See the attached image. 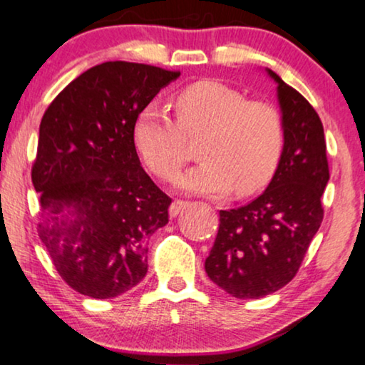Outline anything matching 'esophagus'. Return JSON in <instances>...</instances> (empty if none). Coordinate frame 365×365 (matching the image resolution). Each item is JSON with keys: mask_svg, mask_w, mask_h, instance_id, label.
Segmentation results:
<instances>
[{"mask_svg": "<svg viewBox=\"0 0 365 365\" xmlns=\"http://www.w3.org/2000/svg\"><path fill=\"white\" fill-rule=\"evenodd\" d=\"M187 207H188V202H183V200H175V202L170 205V208H168V213H170V217L175 218L177 215H180Z\"/></svg>", "mask_w": 365, "mask_h": 365, "instance_id": "1", "label": "esophagus"}]
</instances>
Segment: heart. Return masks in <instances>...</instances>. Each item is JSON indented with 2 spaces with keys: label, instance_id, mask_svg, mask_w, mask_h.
Instances as JSON below:
<instances>
[{
  "label": "heart",
  "instance_id": "1",
  "mask_svg": "<svg viewBox=\"0 0 365 365\" xmlns=\"http://www.w3.org/2000/svg\"><path fill=\"white\" fill-rule=\"evenodd\" d=\"M175 117L150 102L133 122V142L148 168L173 180L187 160L188 138L198 142L197 165L178 177L185 192L238 195L258 192L278 167L284 120L266 101H246L243 92L218 81L185 87L175 97Z\"/></svg>",
  "mask_w": 365,
  "mask_h": 365
}]
</instances>
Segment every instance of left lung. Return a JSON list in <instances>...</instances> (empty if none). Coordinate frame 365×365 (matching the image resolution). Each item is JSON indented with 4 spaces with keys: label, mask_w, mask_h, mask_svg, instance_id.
<instances>
[{
    "label": "left lung",
    "mask_w": 365,
    "mask_h": 365,
    "mask_svg": "<svg viewBox=\"0 0 365 365\" xmlns=\"http://www.w3.org/2000/svg\"><path fill=\"white\" fill-rule=\"evenodd\" d=\"M278 84L284 147L268 188L240 208L220 210L205 271L238 299H258L294 278L324 217L329 182L322 122L309 102L268 69Z\"/></svg>",
    "instance_id": "8db88e82"
}]
</instances>
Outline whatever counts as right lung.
Returning a JSON list of instances; mask_svg holds the SVG:
<instances>
[{
  "label": "right lung",
  "mask_w": 365,
  "mask_h": 365,
  "mask_svg": "<svg viewBox=\"0 0 365 365\" xmlns=\"http://www.w3.org/2000/svg\"><path fill=\"white\" fill-rule=\"evenodd\" d=\"M178 76L109 61L66 86L44 112L31 170L38 233L81 294L110 299L147 274L148 238L168 223L172 198L142 168L133 122Z\"/></svg>",
  "instance_id": "obj_1"
}]
</instances>
